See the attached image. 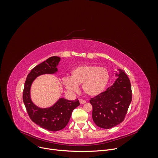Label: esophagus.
Segmentation results:
<instances>
[{
  "label": "esophagus",
  "instance_id": "obj_1",
  "mask_svg": "<svg viewBox=\"0 0 158 158\" xmlns=\"http://www.w3.org/2000/svg\"><path fill=\"white\" fill-rule=\"evenodd\" d=\"M79 102H80V104H84V103H85V102H86L85 101V100L82 99H79Z\"/></svg>",
  "mask_w": 158,
  "mask_h": 158
}]
</instances>
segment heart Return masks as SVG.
<instances>
[{
    "instance_id": "obj_1",
    "label": "heart",
    "mask_w": 158,
    "mask_h": 158,
    "mask_svg": "<svg viewBox=\"0 0 158 158\" xmlns=\"http://www.w3.org/2000/svg\"><path fill=\"white\" fill-rule=\"evenodd\" d=\"M110 74L105 67L96 65H81L72 70L70 78H63L64 86L70 92L78 89V85L82 84L84 92L91 97L102 93L106 89Z\"/></svg>"
}]
</instances>
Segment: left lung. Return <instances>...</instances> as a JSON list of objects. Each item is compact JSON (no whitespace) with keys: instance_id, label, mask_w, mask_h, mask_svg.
Here are the masks:
<instances>
[{"instance_id":"8db88e82","label":"left lung","mask_w":158,"mask_h":158,"mask_svg":"<svg viewBox=\"0 0 158 158\" xmlns=\"http://www.w3.org/2000/svg\"><path fill=\"white\" fill-rule=\"evenodd\" d=\"M118 77L112 86L89 100L93 121L98 127L109 129L125 119L132 101L130 80L124 70L118 69Z\"/></svg>"}]
</instances>
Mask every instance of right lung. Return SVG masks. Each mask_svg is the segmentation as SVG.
I'll use <instances>...</instances> for the list:
<instances>
[{"instance_id": "right-lung-1", "label": "right lung", "mask_w": 158, "mask_h": 158, "mask_svg": "<svg viewBox=\"0 0 158 158\" xmlns=\"http://www.w3.org/2000/svg\"><path fill=\"white\" fill-rule=\"evenodd\" d=\"M60 58L51 56L33 68L28 74L23 91V102L31 120L41 128L49 131H59L67 125L72 112L79 106L78 99L70 101L60 98L53 106L41 109L35 106L30 98V88L33 81L37 76L44 74H52L57 71Z\"/></svg>"}]
</instances>
